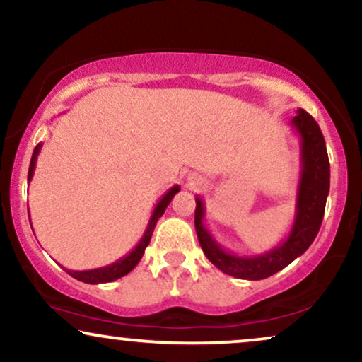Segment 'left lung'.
<instances>
[{"label":"left lung","mask_w":362,"mask_h":362,"mask_svg":"<svg viewBox=\"0 0 362 362\" xmlns=\"http://www.w3.org/2000/svg\"><path fill=\"white\" fill-rule=\"evenodd\" d=\"M300 140V178L297 187L296 215L289 235L277 247L260 255H237L228 252L214 239L204 223L205 205L195 197V230L204 254L223 274L247 281H260L287 267L313 244L321 228L329 195L331 168L322 132L303 108L291 120Z\"/></svg>","instance_id":"8db88e82"}]
</instances>
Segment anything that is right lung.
I'll return each mask as SVG.
<instances>
[{
	"mask_svg": "<svg viewBox=\"0 0 362 362\" xmlns=\"http://www.w3.org/2000/svg\"><path fill=\"white\" fill-rule=\"evenodd\" d=\"M41 145H43V144L36 145L35 150H33V155H31L30 170H28V182L31 180V178H33L35 167H36V158H38ZM178 190H180V187H178V185L172 187V189L168 190L167 194L158 200V204L155 205V209H153V212H152V217H150L147 230H145L144 237H141L139 244L135 245V249L130 250V252H128L125 257L118 259L117 262H113V264H110V265H105V267H100V269H91V271H66V272L70 274L71 277L78 279V281H81V282H86V284H103V282L117 281V279L127 276L128 272L134 271V267L140 262L141 255H144L145 249H147V245L150 244V239H152L153 228H155V226H157L158 218L162 217L163 212H165L167 205L172 202L173 195H175ZM28 217H30V212H28Z\"/></svg>",
	"mask_w": 362,
	"mask_h": 362,
	"instance_id": "1",
	"label": "right lung"
}]
</instances>
